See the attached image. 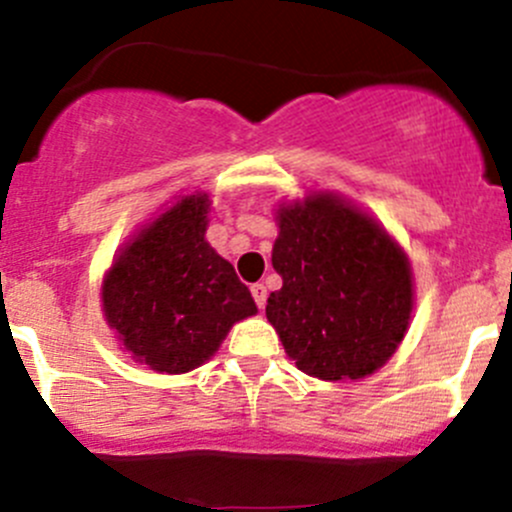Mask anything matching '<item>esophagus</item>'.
<instances>
[{
	"label": "esophagus",
	"mask_w": 512,
	"mask_h": 512,
	"mask_svg": "<svg viewBox=\"0 0 512 512\" xmlns=\"http://www.w3.org/2000/svg\"><path fill=\"white\" fill-rule=\"evenodd\" d=\"M250 292H252V297H255V304L257 307H265L267 304V287L262 285V282H257V285H252L250 287Z\"/></svg>",
	"instance_id": "34e87169"
}]
</instances>
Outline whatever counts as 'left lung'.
<instances>
[{
	"instance_id": "obj_1",
	"label": "left lung",
	"mask_w": 512,
	"mask_h": 512,
	"mask_svg": "<svg viewBox=\"0 0 512 512\" xmlns=\"http://www.w3.org/2000/svg\"><path fill=\"white\" fill-rule=\"evenodd\" d=\"M272 267L282 287L267 319L299 371L361 379L386 364L409 327L411 267L371 218L332 195L280 210Z\"/></svg>"
}]
</instances>
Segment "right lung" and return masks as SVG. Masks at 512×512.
I'll use <instances>...</instances> for the list:
<instances>
[{"instance_id":"add662e5","label":"right lung","mask_w":512,"mask_h":512,"mask_svg":"<svg viewBox=\"0 0 512 512\" xmlns=\"http://www.w3.org/2000/svg\"><path fill=\"white\" fill-rule=\"evenodd\" d=\"M205 227L208 198L188 195L138 232L103 282V314L123 347L165 374L208 361L232 324L257 312Z\"/></svg>"}]
</instances>
